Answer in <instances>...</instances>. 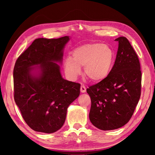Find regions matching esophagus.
Here are the masks:
<instances>
[{"label": "esophagus", "instance_id": "esophagus-1", "mask_svg": "<svg viewBox=\"0 0 155 155\" xmlns=\"http://www.w3.org/2000/svg\"><path fill=\"white\" fill-rule=\"evenodd\" d=\"M81 91L82 93H85V91H86V87H85V86L84 85H81Z\"/></svg>", "mask_w": 155, "mask_h": 155}]
</instances>
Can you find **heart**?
Returning <instances> with one entry per match:
<instances>
[{
	"mask_svg": "<svg viewBox=\"0 0 155 155\" xmlns=\"http://www.w3.org/2000/svg\"><path fill=\"white\" fill-rule=\"evenodd\" d=\"M114 52L111 46L99 42L87 43L73 50L72 57L64 61L65 74L77 78L84 66V74L92 82H100L108 77L114 62Z\"/></svg>",
	"mask_w": 155,
	"mask_h": 155,
	"instance_id": "heart-1",
	"label": "heart"
}]
</instances>
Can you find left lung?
<instances>
[{
	"instance_id": "8db88e82",
	"label": "left lung",
	"mask_w": 155,
	"mask_h": 155,
	"mask_svg": "<svg viewBox=\"0 0 155 155\" xmlns=\"http://www.w3.org/2000/svg\"><path fill=\"white\" fill-rule=\"evenodd\" d=\"M116 59L105 79L87 89L91 98L90 122L103 130L129 121L141 96V72L138 57L125 37H120Z\"/></svg>"
}]
</instances>
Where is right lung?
<instances>
[{
    "mask_svg": "<svg viewBox=\"0 0 155 155\" xmlns=\"http://www.w3.org/2000/svg\"><path fill=\"white\" fill-rule=\"evenodd\" d=\"M69 36L38 38L16 60L14 100L23 119L37 132L52 133L64 125L81 84L64 79L60 66Z\"/></svg>",
    "mask_w": 155,
    "mask_h": 155,
    "instance_id": "1",
    "label": "right lung"
}]
</instances>
